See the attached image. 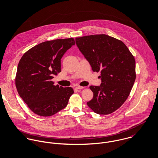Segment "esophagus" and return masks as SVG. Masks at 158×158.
<instances>
[{
	"mask_svg": "<svg viewBox=\"0 0 158 158\" xmlns=\"http://www.w3.org/2000/svg\"><path fill=\"white\" fill-rule=\"evenodd\" d=\"M84 88H85V87H83V86H78L76 87V89H84Z\"/></svg>",
	"mask_w": 158,
	"mask_h": 158,
	"instance_id": "obj_1",
	"label": "esophagus"
}]
</instances>
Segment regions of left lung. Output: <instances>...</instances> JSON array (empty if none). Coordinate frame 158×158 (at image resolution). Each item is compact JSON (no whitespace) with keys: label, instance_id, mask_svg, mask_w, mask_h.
<instances>
[{"label":"left lung","instance_id":"left-lung-1","mask_svg":"<svg viewBox=\"0 0 158 158\" xmlns=\"http://www.w3.org/2000/svg\"><path fill=\"white\" fill-rule=\"evenodd\" d=\"M76 44L94 72H100V86H90L92 99L88 106L95 113L107 115L126 101L135 80V59L121 41L106 35L75 38Z\"/></svg>","mask_w":158,"mask_h":158}]
</instances>
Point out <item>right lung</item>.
Instances as JSON below:
<instances>
[{"label": "right lung", "instance_id": "obj_1", "mask_svg": "<svg viewBox=\"0 0 158 158\" xmlns=\"http://www.w3.org/2000/svg\"><path fill=\"white\" fill-rule=\"evenodd\" d=\"M73 38L45 41L26 52L18 66L16 89L28 108L37 115L47 117L64 109L72 88L54 85V75L61 72V59L72 45Z\"/></svg>", "mask_w": 158, "mask_h": 158}]
</instances>
